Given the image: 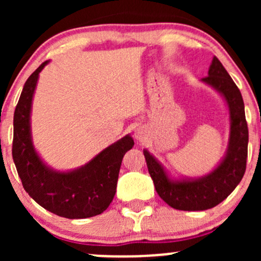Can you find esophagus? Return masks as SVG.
Masks as SVG:
<instances>
[{"instance_id":"esophagus-1","label":"esophagus","mask_w":261,"mask_h":261,"mask_svg":"<svg viewBox=\"0 0 261 261\" xmlns=\"http://www.w3.org/2000/svg\"><path fill=\"white\" fill-rule=\"evenodd\" d=\"M143 136H145V135H143V131H141V130H136V131H135V137H136L137 140L143 139Z\"/></svg>"}]
</instances>
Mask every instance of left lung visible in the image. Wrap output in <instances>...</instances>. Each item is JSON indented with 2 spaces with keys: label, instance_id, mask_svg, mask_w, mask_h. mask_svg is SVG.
Returning a JSON list of instances; mask_svg holds the SVG:
<instances>
[{
  "label": "left lung",
  "instance_id": "obj_1",
  "mask_svg": "<svg viewBox=\"0 0 261 261\" xmlns=\"http://www.w3.org/2000/svg\"><path fill=\"white\" fill-rule=\"evenodd\" d=\"M202 82L223 95L229 109L230 134L226 157L214 172L194 180H170L157 160L143 151L155 191L170 207L182 211H203L222 202L243 178L248 157V125L241 91L221 61L215 56L208 76Z\"/></svg>",
  "mask_w": 261,
  "mask_h": 261
}]
</instances>
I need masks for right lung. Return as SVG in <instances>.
<instances>
[{"instance_id":"add662e5","label":"right lung","mask_w":261,"mask_h":261,"mask_svg":"<svg viewBox=\"0 0 261 261\" xmlns=\"http://www.w3.org/2000/svg\"><path fill=\"white\" fill-rule=\"evenodd\" d=\"M45 61L27 80L14 110L12 155L23 188L47 211L66 218L100 215L113 201L122 157L133 148L126 135L72 172H56L45 166L32 142L31 110L38 77Z\"/></svg>"}]
</instances>
